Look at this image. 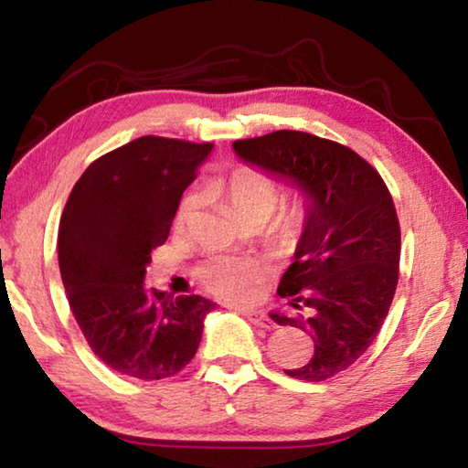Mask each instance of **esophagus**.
<instances>
[{"label": "esophagus", "instance_id": "34e87169", "mask_svg": "<svg viewBox=\"0 0 468 468\" xmlns=\"http://www.w3.org/2000/svg\"><path fill=\"white\" fill-rule=\"evenodd\" d=\"M245 318H248L253 326L258 328H266V330H272L274 328V322L268 318V315L264 312H256V310H243L241 312Z\"/></svg>", "mask_w": 468, "mask_h": 468}]
</instances>
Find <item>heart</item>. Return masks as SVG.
Segmentation results:
<instances>
[{"label":"heart","mask_w":468,"mask_h":468,"mask_svg":"<svg viewBox=\"0 0 468 468\" xmlns=\"http://www.w3.org/2000/svg\"><path fill=\"white\" fill-rule=\"evenodd\" d=\"M212 194L220 197L245 227L262 225L279 202V187H276L274 179L251 167H239L231 176L218 179L212 186ZM196 206L197 200L194 196L181 202L177 212L179 225L194 215ZM303 202L289 206L272 225V239L282 245L295 241L301 225H303ZM197 276L212 295L231 301V303H245L256 295L258 282L264 276V268L258 260L250 256H215L200 266Z\"/></svg>","instance_id":"1"}]
</instances>
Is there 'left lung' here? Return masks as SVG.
<instances>
[{
    "mask_svg": "<svg viewBox=\"0 0 468 468\" xmlns=\"http://www.w3.org/2000/svg\"><path fill=\"white\" fill-rule=\"evenodd\" d=\"M233 150L303 196V225L279 295L305 315L271 318L314 340L310 361L284 369L287 376L322 382L367 351L390 310L400 260L392 196L357 153L312 133L279 130L237 140Z\"/></svg>",
    "mask_w": 468,
    "mask_h": 468,
    "instance_id": "obj_1",
    "label": "left lung"
}]
</instances>
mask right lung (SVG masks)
Listing matches in <instances>:
<instances>
[{"mask_svg": "<svg viewBox=\"0 0 468 468\" xmlns=\"http://www.w3.org/2000/svg\"><path fill=\"white\" fill-rule=\"evenodd\" d=\"M212 144L144 136L94 161L59 223V271L94 355L123 376L163 379L194 359L217 303L144 284L150 251L167 241L184 189Z\"/></svg>", "mask_w": 468, "mask_h": 468, "instance_id": "right-lung-1", "label": "right lung"}]
</instances>
